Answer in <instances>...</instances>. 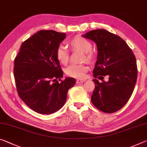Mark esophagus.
Instances as JSON below:
<instances>
[{
  "mask_svg": "<svg viewBox=\"0 0 147 147\" xmlns=\"http://www.w3.org/2000/svg\"><path fill=\"white\" fill-rule=\"evenodd\" d=\"M85 80H86V79H77V80H76V83L77 84L83 83Z\"/></svg>",
  "mask_w": 147,
  "mask_h": 147,
  "instance_id": "obj_1",
  "label": "esophagus"
}]
</instances>
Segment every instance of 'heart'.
I'll use <instances>...</instances> for the list:
<instances>
[{
	"label": "heart",
	"instance_id": "b5f03b06",
	"mask_svg": "<svg viewBox=\"0 0 147 147\" xmlns=\"http://www.w3.org/2000/svg\"><path fill=\"white\" fill-rule=\"evenodd\" d=\"M69 45L72 50H79L84 53L86 59L91 61L93 58V53L91 51L92 43L85 38L80 36H76L69 41ZM55 55L57 59L60 63L65 65L69 61V52L64 46L60 45L55 51ZM88 67L82 64H71L66 69V73L69 76L74 78H82L86 75L88 71Z\"/></svg>",
	"mask_w": 147,
	"mask_h": 147
}]
</instances>
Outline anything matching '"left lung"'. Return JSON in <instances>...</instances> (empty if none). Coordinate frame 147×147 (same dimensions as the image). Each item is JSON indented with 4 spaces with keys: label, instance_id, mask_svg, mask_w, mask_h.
I'll use <instances>...</instances> for the list:
<instances>
[{
    "label": "left lung",
    "instance_id": "left-lung-1",
    "mask_svg": "<svg viewBox=\"0 0 147 147\" xmlns=\"http://www.w3.org/2000/svg\"><path fill=\"white\" fill-rule=\"evenodd\" d=\"M82 36L94 41L97 48V61L93 71L95 87L91 101L105 113L119 111L127 103L136 86V57L122 38L107 30H93ZM105 76H109L107 82L103 80Z\"/></svg>",
    "mask_w": 147,
    "mask_h": 147
}]
</instances>
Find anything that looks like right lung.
<instances>
[{"label":"right lung","mask_w":147,"mask_h":147,"mask_svg":"<svg viewBox=\"0 0 147 147\" xmlns=\"http://www.w3.org/2000/svg\"><path fill=\"white\" fill-rule=\"evenodd\" d=\"M66 34L52 30L40 31L21 46L14 60L13 74L18 95L32 110L42 115L59 111L67 101V92L76 84L63 73L55 51Z\"/></svg>","instance_id":"right-lung-1"}]
</instances>
